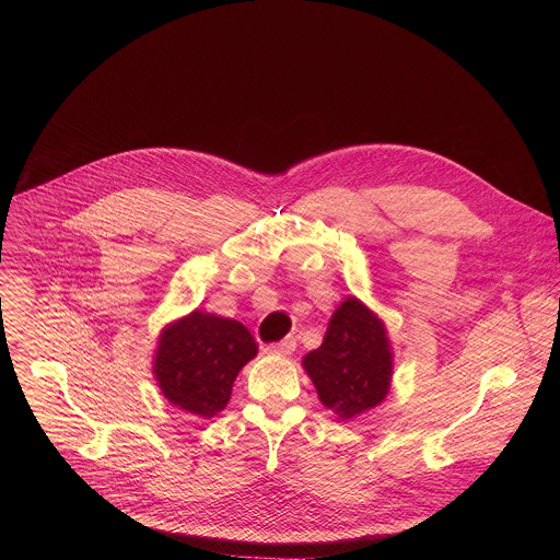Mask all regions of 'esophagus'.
<instances>
[{
    "label": "esophagus",
    "instance_id": "esophagus-1",
    "mask_svg": "<svg viewBox=\"0 0 560 560\" xmlns=\"http://www.w3.org/2000/svg\"><path fill=\"white\" fill-rule=\"evenodd\" d=\"M295 338L293 336H289V338H284V340H280V342H273V345H269L267 347V353H271V355H291L293 351H295Z\"/></svg>",
    "mask_w": 560,
    "mask_h": 560
}]
</instances>
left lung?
Segmentation results:
<instances>
[{
  "mask_svg": "<svg viewBox=\"0 0 560 560\" xmlns=\"http://www.w3.org/2000/svg\"><path fill=\"white\" fill-rule=\"evenodd\" d=\"M319 400L340 420H353L388 397L395 353L380 319L355 295H347L331 313L319 349L302 358Z\"/></svg>",
  "mask_w": 560,
  "mask_h": 560,
  "instance_id": "1",
  "label": "left lung"
}]
</instances>
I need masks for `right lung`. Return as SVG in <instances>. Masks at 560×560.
<instances>
[{"mask_svg":"<svg viewBox=\"0 0 560 560\" xmlns=\"http://www.w3.org/2000/svg\"><path fill=\"white\" fill-rule=\"evenodd\" d=\"M256 353L258 345L243 323L196 308L161 329L153 375L174 407L213 418L229 405L241 369Z\"/></svg>","mask_w":560,"mask_h":560,"instance_id":"add662e5","label":"right lung"}]
</instances>
